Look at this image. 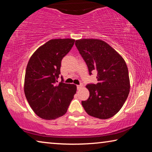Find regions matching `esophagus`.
I'll list each match as a JSON object with an SVG mask.
<instances>
[{
    "mask_svg": "<svg viewBox=\"0 0 152 152\" xmlns=\"http://www.w3.org/2000/svg\"><path fill=\"white\" fill-rule=\"evenodd\" d=\"M83 87V85H77V89H78V90H80V89Z\"/></svg>",
    "mask_w": 152,
    "mask_h": 152,
    "instance_id": "34e87169",
    "label": "esophagus"
}]
</instances>
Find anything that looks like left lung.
<instances>
[{"label":"left lung","mask_w":152,"mask_h":152,"mask_svg":"<svg viewBox=\"0 0 152 152\" xmlns=\"http://www.w3.org/2000/svg\"><path fill=\"white\" fill-rule=\"evenodd\" d=\"M76 47L88 67L97 72V83L88 84L90 95L82 105L88 115L99 119L114 116L129 94V70L124 59L112 47L98 39L76 40Z\"/></svg>","instance_id":"8db88e82"}]
</instances>
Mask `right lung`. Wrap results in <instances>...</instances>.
<instances>
[{
	"label": "right lung",
	"instance_id": "1",
	"mask_svg": "<svg viewBox=\"0 0 152 152\" xmlns=\"http://www.w3.org/2000/svg\"><path fill=\"white\" fill-rule=\"evenodd\" d=\"M75 40L52 39L34 53L26 70L24 93L36 114L54 120L66 114L76 93V86L57 83L61 60L73 47Z\"/></svg>",
	"mask_w": 152,
	"mask_h": 152
}]
</instances>
